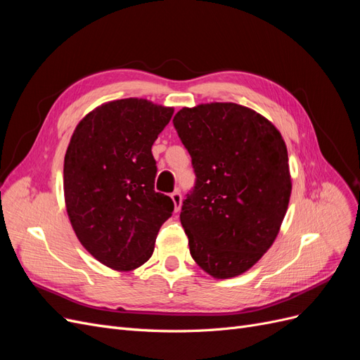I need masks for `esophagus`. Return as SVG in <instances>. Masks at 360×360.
Here are the masks:
<instances>
[{"label": "esophagus", "mask_w": 360, "mask_h": 360, "mask_svg": "<svg viewBox=\"0 0 360 360\" xmlns=\"http://www.w3.org/2000/svg\"><path fill=\"white\" fill-rule=\"evenodd\" d=\"M171 198H172V202H174V210L179 212L180 207H181V193H180V191H174L171 193Z\"/></svg>", "instance_id": "esophagus-1"}]
</instances>
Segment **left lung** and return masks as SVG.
Instances as JSON below:
<instances>
[{"label": "left lung", "instance_id": "1", "mask_svg": "<svg viewBox=\"0 0 360 360\" xmlns=\"http://www.w3.org/2000/svg\"><path fill=\"white\" fill-rule=\"evenodd\" d=\"M172 123L197 177L180 213L191 255L213 278L240 275L284 221L291 193L284 139L269 120L237 103L183 108Z\"/></svg>", "mask_w": 360, "mask_h": 360}]
</instances>
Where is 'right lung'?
Segmentation results:
<instances>
[{"label":"right lung","mask_w":360,"mask_h":360,"mask_svg":"<svg viewBox=\"0 0 360 360\" xmlns=\"http://www.w3.org/2000/svg\"><path fill=\"white\" fill-rule=\"evenodd\" d=\"M172 108L144 99L105 103L76 126L64 158V198L82 246L115 270L143 266L174 202L155 191L151 153Z\"/></svg>","instance_id":"1"}]
</instances>
